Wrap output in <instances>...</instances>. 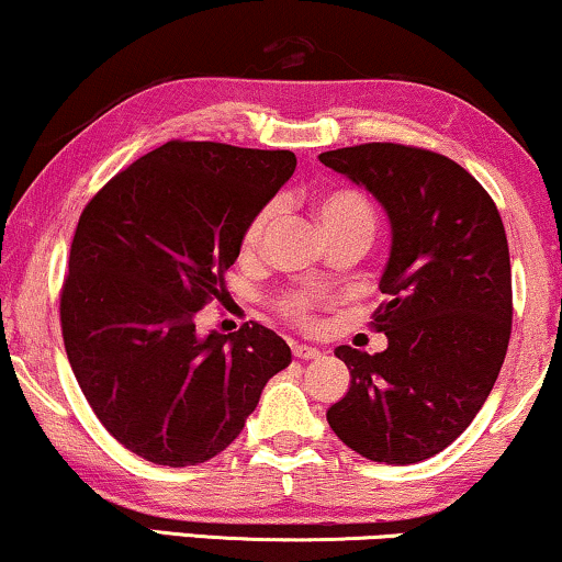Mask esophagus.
Returning <instances> with one entry per match:
<instances>
[{"instance_id":"esophagus-1","label":"esophagus","mask_w":562,"mask_h":562,"mask_svg":"<svg viewBox=\"0 0 562 562\" xmlns=\"http://www.w3.org/2000/svg\"><path fill=\"white\" fill-rule=\"evenodd\" d=\"M291 352H294L296 360H314V358L322 356L317 348H312V345H302V342H296L294 348H291Z\"/></svg>"}]
</instances>
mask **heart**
Listing matches in <instances>:
<instances>
[{
	"label": "heart",
	"instance_id": "heart-1",
	"mask_svg": "<svg viewBox=\"0 0 562 562\" xmlns=\"http://www.w3.org/2000/svg\"><path fill=\"white\" fill-rule=\"evenodd\" d=\"M276 217V204H266L263 210L252 214L243 233V248L256 250L260 240H263L268 225ZM317 217L325 227L327 237L335 235H366L368 240L373 237L375 229V212L368 199L360 194V191L352 189H333L327 194L317 199ZM322 304V296L317 291L310 289H294L289 294L281 296L279 310L283 317L291 322H299V325H310L314 317V310Z\"/></svg>",
	"mask_w": 562,
	"mask_h": 562
}]
</instances>
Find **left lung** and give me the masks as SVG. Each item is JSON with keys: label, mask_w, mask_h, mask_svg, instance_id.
I'll return each instance as SVG.
<instances>
[{"label": "left lung", "mask_w": 562, "mask_h": 562, "mask_svg": "<svg viewBox=\"0 0 562 562\" xmlns=\"http://www.w3.org/2000/svg\"><path fill=\"white\" fill-rule=\"evenodd\" d=\"M379 199L391 222L373 327L375 356L340 345L350 389L327 409L333 432L368 460L442 452L494 389L512 335V263L488 191L440 153L366 143L319 156Z\"/></svg>", "instance_id": "8db88e82"}]
</instances>
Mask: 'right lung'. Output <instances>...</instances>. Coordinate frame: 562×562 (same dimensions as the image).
<instances>
[{
	"mask_svg": "<svg viewBox=\"0 0 562 562\" xmlns=\"http://www.w3.org/2000/svg\"><path fill=\"white\" fill-rule=\"evenodd\" d=\"M291 150L171 140L83 206L60 289L68 363L99 422L156 465L204 463L240 435L289 345L258 322L196 333Z\"/></svg>",
	"mask_w": 562,
	"mask_h": 562,
	"instance_id": "right-lung-1",
	"label": "right lung"
}]
</instances>
